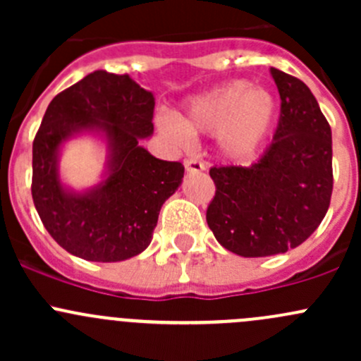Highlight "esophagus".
Returning a JSON list of instances; mask_svg holds the SVG:
<instances>
[{"label": "esophagus", "mask_w": 361, "mask_h": 361, "mask_svg": "<svg viewBox=\"0 0 361 361\" xmlns=\"http://www.w3.org/2000/svg\"><path fill=\"white\" fill-rule=\"evenodd\" d=\"M183 164H185V169H187V173H201V171H204V164L201 162V160L187 159Z\"/></svg>", "instance_id": "obj_1"}]
</instances>
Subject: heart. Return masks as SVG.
I'll use <instances>...</instances> for the list:
<instances>
[{
	"label": "heart",
	"instance_id": "1",
	"mask_svg": "<svg viewBox=\"0 0 361 361\" xmlns=\"http://www.w3.org/2000/svg\"><path fill=\"white\" fill-rule=\"evenodd\" d=\"M279 118V99L271 89L250 80H232L194 96L180 118L159 115L157 127L183 147L190 134L213 133L218 155L231 162L251 159L272 136Z\"/></svg>",
	"mask_w": 361,
	"mask_h": 361
}]
</instances>
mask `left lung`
I'll return each instance as SVG.
<instances>
[{
    "label": "left lung",
    "mask_w": 361,
    "mask_h": 361,
    "mask_svg": "<svg viewBox=\"0 0 361 361\" xmlns=\"http://www.w3.org/2000/svg\"><path fill=\"white\" fill-rule=\"evenodd\" d=\"M281 118L271 147L248 167H211L216 194L206 220L216 241L239 257L297 248L318 228L334 188L332 130L309 87L271 68Z\"/></svg>",
    "instance_id": "8db88e82"
}]
</instances>
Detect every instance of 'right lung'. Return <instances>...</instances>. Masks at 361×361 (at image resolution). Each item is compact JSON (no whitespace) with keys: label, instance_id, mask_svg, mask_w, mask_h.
Here are the masks:
<instances>
[{"label":"right lung","instance_id":"add662e5","mask_svg":"<svg viewBox=\"0 0 361 361\" xmlns=\"http://www.w3.org/2000/svg\"><path fill=\"white\" fill-rule=\"evenodd\" d=\"M155 97L129 75L97 69L50 101L32 143V201L59 246L89 262H122L148 248L162 204L185 167L141 147L154 134ZM92 135L105 147L102 180L76 191L62 181L68 140Z\"/></svg>","mask_w":361,"mask_h":361}]
</instances>
